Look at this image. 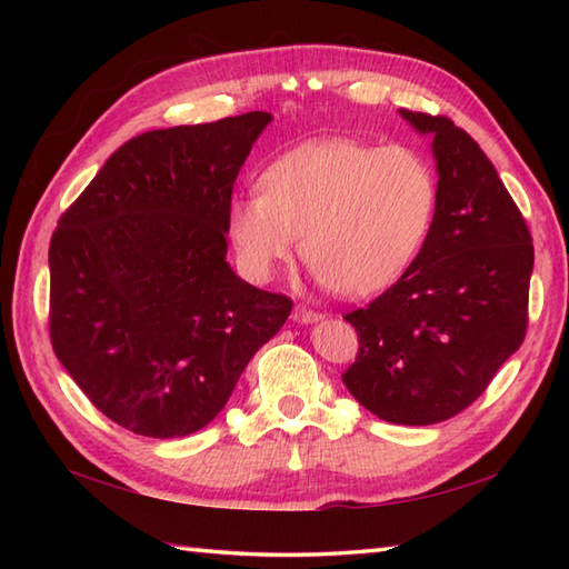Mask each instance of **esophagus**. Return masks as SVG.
I'll return each mask as SVG.
<instances>
[{
	"instance_id": "34e87169",
	"label": "esophagus",
	"mask_w": 569,
	"mask_h": 569,
	"mask_svg": "<svg viewBox=\"0 0 569 569\" xmlns=\"http://www.w3.org/2000/svg\"><path fill=\"white\" fill-rule=\"evenodd\" d=\"M291 318H293L296 322H316V320H320L322 316H320L318 310H310V308H306V306H296L293 312H291Z\"/></svg>"
}]
</instances>
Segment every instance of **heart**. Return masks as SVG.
Listing matches in <instances>:
<instances>
[{
	"mask_svg": "<svg viewBox=\"0 0 569 569\" xmlns=\"http://www.w3.org/2000/svg\"><path fill=\"white\" fill-rule=\"evenodd\" d=\"M261 196L229 204L241 269L266 281L300 237L308 269L345 298L381 293L416 261L438 210V176L408 147L332 139L266 168Z\"/></svg>",
	"mask_w": 569,
	"mask_h": 569,
	"instance_id": "obj_1",
	"label": "heart"
}]
</instances>
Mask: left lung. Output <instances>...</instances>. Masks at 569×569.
I'll return each mask as SVG.
<instances>
[{"label": "left lung", "mask_w": 569, "mask_h": 569, "mask_svg": "<svg viewBox=\"0 0 569 569\" xmlns=\"http://www.w3.org/2000/svg\"><path fill=\"white\" fill-rule=\"evenodd\" d=\"M432 134L438 210L416 261L367 308L342 381L396 426L455 418L487 391L528 330L533 237L497 168L450 117L401 110Z\"/></svg>", "instance_id": "left-lung-1"}]
</instances>
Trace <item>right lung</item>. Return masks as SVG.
I'll list each match as a JSON object with an SVG mask.
<instances>
[{"instance_id":"obj_1","label":"right lung","mask_w":569,"mask_h":569,"mask_svg":"<svg viewBox=\"0 0 569 569\" xmlns=\"http://www.w3.org/2000/svg\"><path fill=\"white\" fill-rule=\"evenodd\" d=\"M269 112L156 129L119 147L60 214L48 332L117 426L183 438L208 426L293 300L227 263L232 188Z\"/></svg>"}]
</instances>
